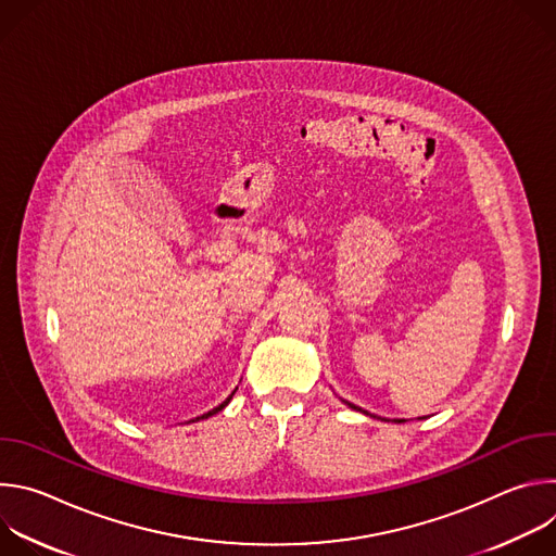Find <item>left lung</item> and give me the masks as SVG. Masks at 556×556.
Returning a JSON list of instances; mask_svg holds the SVG:
<instances>
[{"label":"left lung","mask_w":556,"mask_h":556,"mask_svg":"<svg viewBox=\"0 0 556 556\" xmlns=\"http://www.w3.org/2000/svg\"><path fill=\"white\" fill-rule=\"evenodd\" d=\"M348 407H352V409H356V412H363L361 407H356V405H352V403H345ZM363 414H367V412H363ZM393 422H405V420H393Z\"/></svg>","instance_id":"1"}]
</instances>
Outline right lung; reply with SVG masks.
Returning <instances> with one entry per match:
<instances>
[{
    "instance_id": "1",
    "label": "right lung",
    "mask_w": 556,
    "mask_h": 556,
    "mask_svg": "<svg viewBox=\"0 0 556 556\" xmlns=\"http://www.w3.org/2000/svg\"><path fill=\"white\" fill-rule=\"evenodd\" d=\"M235 391H237V389H235ZM235 391H232V393H235ZM232 393H230V395H228V399H226V401H224V403H222V405H217V407H215V409H211V412H208V414H204V416H198V418H195V420H204V418H208V416H215V414H217V412H222V409H224V407H226V405H228V403H230V399H232ZM195 420H191V422H195Z\"/></svg>"
}]
</instances>
